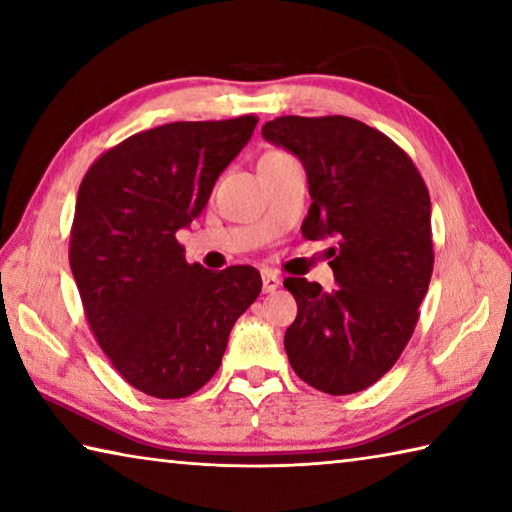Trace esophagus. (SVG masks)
<instances>
[{"instance_id": "esophagus-1", "label": "esophagus", "mask_w": 512, "mask_h": 512, "mask_svg": "<svg viewBox=\"0 0 512 512\" xmlns=\"http://www.w3.org/2000/svg\"><path fill=\"white\" fill-rule=\"evenodd\" d=\"M262 287H264V293L275 291L277 287H280V277H277V275L271 273V271H266V273L262 275Z\"/></svg>"}]
</instances>
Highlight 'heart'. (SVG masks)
I'll return each instance as SVG.
<instances>
[{
    "mask_svg": "<svg viewBox=\"0 0 512 512\" xmlns=\"http://www.w3.org/2000/svg\"><path fill=\"white\" fill-rule=\"evenodd\" d=\"M266 155H287V153H282V151H271V153H266Z\"/></svg>",
    "mask_w": 512,
    "mask_h": 512,
    "instance_id": "b5f03b06",
    "label": "heart"
}]
</instances>
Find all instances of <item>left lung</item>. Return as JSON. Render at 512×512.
<instances>
[{"mask_svg": "<svg viewBox=\"0 0 512 512\" xmlns=\"http://www.w3.org/2000/svg\"><path fill=\"white\" fill-rule=\"evenodd\" d=\"M262 135L307 171L302 237H336L329 266L339 287L284 280L298 302L284 350L305 384L359 393L395 366L418 325L433 271L427 185L391 137L352 117H275Z\"/></svg>", "mask_w": 512, "mask_h": 512, "instance_id": "obj_1", "label": "left lung"}]
</instances>
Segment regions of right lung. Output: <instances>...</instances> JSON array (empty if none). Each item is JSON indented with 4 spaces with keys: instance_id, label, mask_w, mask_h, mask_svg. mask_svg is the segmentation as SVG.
<instances>
[{
    "instance_id": "1",
    "label": "right lung",
    "mask_w": 512,
    "mask_h": 512,
    "mask_svg": "<svg viewBox=\"0 0 512 512\" xmlns=\"http://www.w3.org/2000/svg\"><path fill=\"white\" fill-rule=\"evenodd\" d=\"M255 124L244 115L135 133L81 180L69 266L85 318L119 375L158 400L189 397L214 377L232 325L262 291L257 268L187 264L176 239Z\"/></svg>"
}]
</instances>
